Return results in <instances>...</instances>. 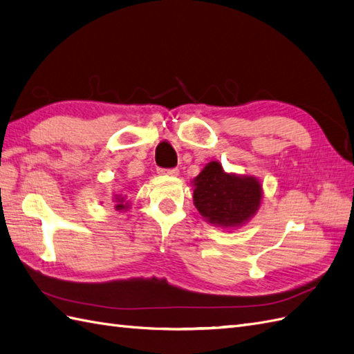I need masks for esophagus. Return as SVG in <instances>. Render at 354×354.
<instances>
[{
  "label": "esophagus",
  "instance_id": "obj_1",
  "mask_svg": "<svg viewBox=\"0 0 354 354\" xmlns=\"http://www.w3.org/2000/svg\"><path fill=\"white\" fill-rule=\"evenodd\" d=\"M158 174L161 175H170V176H176L179 174L178 167H171V169H158Z\"/></svg>",
  "mask_w": 354,
  "mask_h": 354
}]
</instances>
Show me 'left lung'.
Wrapping results in <instances>:
<instances>
[{
  "label": "left lung",
  "mask_w": 354,
  "mask_h": 354,
  "mask_svg": "<svg viewBox=\"0 0 354 354\" xmlns=\"http://www.w3.org/2000/svg\"><path fill=\"white\" fill-rule=\"evenodd\" d=\"M193 198L207 221L234 227L259 209L261 187L254 178L224 174L220 162L212 161L194 179Z\"/></svg>",
  "instance_id": "obj_1"
}]
</instances>
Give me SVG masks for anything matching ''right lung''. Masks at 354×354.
Wrapping results in <instances>:
<instances>
[{
	"label": "right lung",
	"instance_id": "right-lung-1",
	"mask_svg": "<svg viewBox=\"0 0 354 354\" xmlns=\"http://www.w3.org/2000/svg\"><path fill=\"white\" fill-rule=\"evenodd\" d=\"M118 205H116V209H124L125 205H124V198H118Z\"/></svg>",
	"mask_w": 354,
	"mask_h": 354
}]
</instances>
